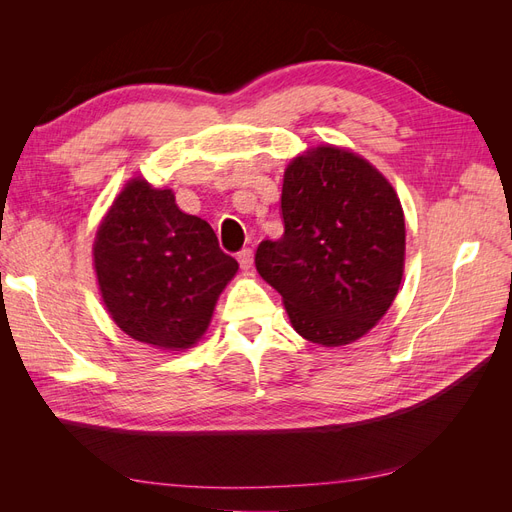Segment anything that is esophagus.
Masks as SVG:
<instances>
[{"label": "esophagus", "mask_w": 512, "mask_h": 512, "mask_svg": "<svg viewBox=\"0 0 512 512\" xmlns=\"http://www.w3.org/2000/svg\"><path fill=\"white\" fill-rule=\"evenodd\" d=\"M237 260H239L241 269H243V271H247V269L252 267V262H254V252L250 250V247H243V250L237 254Z\"/></svg>", "instance_id": "obj_1"}]
</instances>
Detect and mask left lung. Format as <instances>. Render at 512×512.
<instances>
[{
  "mask_svg": "<svg viewBox=\"0 0 512 512\" xmlns=\"http://www.w3.org/2000/svg\"><path fill=\"white\" fill-rule=\"evenodd\" d=\"M282 218L284 235L262 241L254 260L294 331L329 348L363 337L404 275L406 222L393 185L352 151L316 147L286 168Z\"/></svg>",
  "mask_w": 512,
  "mask_h": 512,
  "instance_id": "left-lung-1",
  "label": "left lung"
}]
</instances>
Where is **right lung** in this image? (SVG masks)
Listing matches in <instances>:
<instances>
[{
  "mask_svg": "<svg viewBox=\"0 0 512 512\" xmlns=\"http://www.w3.org/2000/svg\"><path fill=\"white\" fill-rule=\"evenodd\" d=\"M94 267L117 327L162 350L190 348L203 337L220 292L239 269L205 220L183 213L173 192L141 177L104 215Z\"/></svg>",
  "mask_w": 512,
  "mask_h": 512,
  "instance_id": "add662e5",
  "label": "right lung"
}]
</instances>
